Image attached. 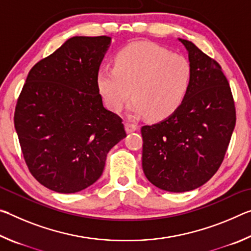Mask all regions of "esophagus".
Listing matches in <instances>:
<instances>
[{
    "mask_svg": "<svg viewBox=\"0 0 251 251\" xmlns=\"http://www.w3.org/2000/svg\"><path fill=\"white\" fill-rule=\"evenodd\" d=\"M125 130L126 133H133V131L137 130V126L134 124H130V123H125Z\"/></svg>",
    "mask_w": 251,
    "mask_h": 251,
    "instance_id": "esophagus-1",
    "label": "esophagus"
}]
</instances>
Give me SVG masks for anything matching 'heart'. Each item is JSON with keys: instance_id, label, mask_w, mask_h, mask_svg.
<instances>
[{"instance_id": "heart-1", "label": "heart", "mask_w": 251, "mask_h": 251, "mask_svg": "<svg viewBox=\"0 0 251 251\" xmlns=\"http://www.w3.org/2000/svg\"><path fill=\"white\" fill-rule=\"evenodd\" d=\"M192 69L187 59L154 43L136 42L116 54L114 67H100L96 85L106 107L121 112L130 93L128 112L163 121L180 107L188 93Z\"/></svg>"}]
</instances>
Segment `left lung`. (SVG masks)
Listing matches in <instances>:
<instances>
[{
    "mask_svg": "<svg viewBox=\"0 0 251 251\" xmlns=\"http://www.w3.org/2000/svg\"><path fill=\"white\" fill-rule=\"evenodd\" d=\"M188 53L192 80L172 116L142 127L144 174L172 193L202 186L222 165L236 125L229 83L217 62L190 41L178 39Z\"/></svg>",
    "mask_w": 251,
    "mask_h": 251,
    "instance_id": "8db88e82",
    "label": "left lung"
}]
</instances>
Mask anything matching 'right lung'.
I'll return each instance as SVG.
<instances>
[{"label":"right lung","mask_w":251,"mask_h":251,"mask_svg":"<svg viewBox=\"0 0 251 251\" xmlns=\"http://www.w3.org/2000/svg\"><path fill=\"white\" fill-rule=\"evenodd\" d=\"M112 37L74 36L27 75L14 126L34 178L62 194L83 190L101 176L108 151L126 137L106 109L96 74Z\"/></svg>","instance_id":"right-lung-1"}]
</instances>
